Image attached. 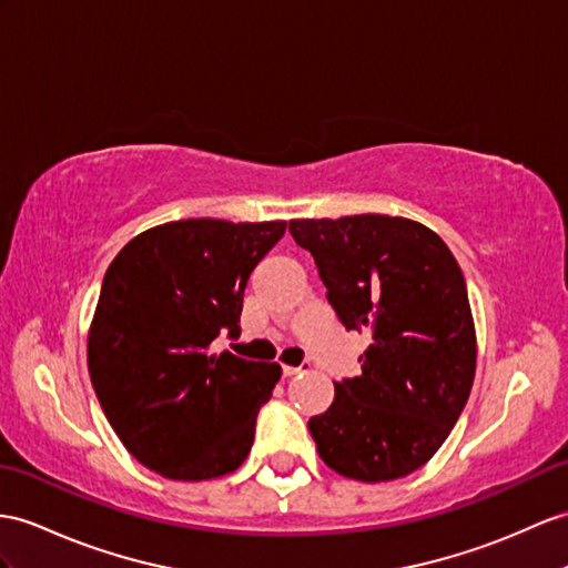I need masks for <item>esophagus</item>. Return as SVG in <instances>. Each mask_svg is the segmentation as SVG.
I'll use <instances>...</instances> for the list:
<instances>
[{"label":"esophagus","mask_w":568,"mask_h":568,"mask_svg":"<svg viewBox=\"0 0 568 568\" xmlns=\"http://www.w3.org/2000/svg\"><path fill=\"white\" fill-rule=\"evenodd\" d=\"M306 368H308V362H303L301 366H282V376L292 378V376H298V373H303Z\"/></svg>","instance_id":"1"}]
</instances>
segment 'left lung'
Instances as JSON below:
<instances>
[{
  "mask_svg": "<svg viewBox=\"0 0 568 568\" xmlns=\"http://www.w3.org/2000/svg\"><path fill=\"white\" fill-rule=\"evenodd\" d=\"M288 233L313 255L347 329L368 332L362 376L308 422L317 455L358 481H390L444 446L475 381L467 286L448 245L419 221L385 214L296 219Z\"/></svg>",
  "mask_w": 568,
  "mask_h": 568,
  "instance_id": "1",
  "label": "left lung"
}]
</instances>
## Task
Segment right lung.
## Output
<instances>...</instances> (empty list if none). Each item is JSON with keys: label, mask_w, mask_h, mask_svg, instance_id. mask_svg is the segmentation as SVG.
Here are the masks:
<instances>
[{"label": "right lung", "mask_w": 568, "mask_h": 568, "mask_svg": "<svg viewBox=\"0 0 568 568\" xmlns=\"http://www.w3.org/2000/svg\"><path fill=\"white\" fill-rule=\"evenodd\" d=\"M286 221L185 219L149 229L103 276L89 332L93 390L118 438L144 467L200 481L241 467L280 364L212 352L241 335L247 276Z\"/></svg>", "instance_id": "right-lung-1"}]
</instances>
